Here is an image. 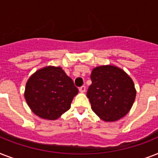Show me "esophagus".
Wrapping results in <instances>:
<instances>
[{
	"label": "esophagus",
	"mask_w": 158,
	"mask_h": 158,
	"mask_svg": "<svg viewBox=\"0 0 158 158\" xmlns=\"http://www.w3.org/2000/svg\"><path fill=\"white\" fill-rule=\"evenodd\" d=\"M85 90H86V87L85 86H82L79 88V92H80V93H84Z\"/></svg>",
	"instance_id": "34e87169"
}]
</instances>
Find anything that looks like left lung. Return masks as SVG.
Segmentation results:
<instances>
[{"label": "left lung", "instance_id": "1", "mask_svg": "<svg viewBox=\"0 0 158 158\" xmlns=\"http://www.w3.org/2000/svg\"><path fill=\"white\" fill-rule=\"evenodd\" d=\"M87 93L92 110L104 121H116L132 107L136 90L132 79L122 69L101 65L93 69Z\"/></svg>", "mask_w": 158, "mask_h": 158}]
</instances>
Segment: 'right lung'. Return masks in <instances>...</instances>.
<instances>
[{"label":"right lung","instance_id":"right-lung-1","mask_svg":"<svg viewBox=\"0 0 158 158\" xmlns=\"http://www.w3.org/2000/svg\"><path fill=\"white\" fill-rule=\"evenodd\" d=\"M79 90L60 67L47 66L28 79L24 98L35 115L46 120H56L70 108Z\"/></svg>","mask_w":158,"mask_h":158}]
</instances>
